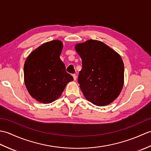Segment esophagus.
<instances>
[{
  "label": "esophagus",
  "instance_id": "1",
  "mask_svg": "<svg viewBox=\"0 0 151 151\" xmlns=\"http://www.w3.org/2000/svg\"><path fill=\"white\" fill-rule=\"evenodd\" d=\"M73 79H74V81H76V78H77V76H76V75H75V74H74V75H73Z\"/></svg>",
  "mask_w": 151,
  "mask_h": 151
}]
</instances>
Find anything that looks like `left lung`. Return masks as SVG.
I'll return each instance as SVG.
<instances>
[{
  "instance_id": "left-lung-1",
  "label": "left lung",
  "mask_w": 151,
  "mask_h": 151,
  "mask_svg": "<svg viewBox=\"0 0 151 151\" xmlns=\"http://www.w3.org/2000/svg\"><path fill=\"white\" fill-rule=\"evenodd\" d=\"M82 69L78 83L85 98L98 106L111 104L124 84V63L116 51L101 41L89 40L76 43Z\"/></svg>"
}]
</instances>
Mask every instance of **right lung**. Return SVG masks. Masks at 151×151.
Segmentation results:
<instances>
[{
  "mask_svg": "<svg viewBox=\"0 0 151 151\" xmlns=\"http://www.w3.org/2000/svg\"><path fill=\"white\" fill-rule=\"evenodd\" d=\"M63 47L60 40L48 41L34 50L24 62L25 86L32 97L41 103L56 101L67 84L73 81L60 60Z\"/></svg>",
  "mask_w": 151,
  "mask_h": 151,
  "instance_id": "obj_1",
  "label": "right lung"
}]
</instances>
